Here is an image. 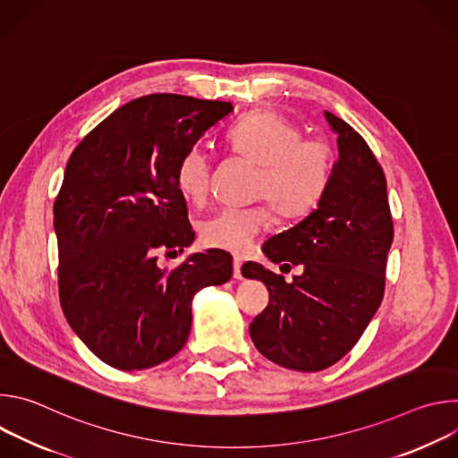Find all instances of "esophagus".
Wrapping results in <instances>:
<instances>
[{
    "label": "esophagus",
    "instance_id": "34e87169",
    "mask_svg": "<svg viewBox=\"0 0 458 458\" xmlns=\"http://www.w3.org/2000/svg\"><path fill=\"white\" fill-rule=\"evenodd\" d=\"M241 267H242V260L241 259H233V279H242Z\"/></svg>",
    "mask_w": 458,
    "mask_h": 458
}]
</instances>
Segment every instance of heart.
<instances>
[{"instance_id":"b5f03b06","label":"heart","mask_w":458,"mask_h":458,"mask_svg":"<svg viewBox=\"0 0 458 458\" xmlns=\"http://www.w3.org/2000/svg\"><path fill=\"white\" fill-rule=\"evenodd\" d=\"M228 143L244 159L260 166L255 195L268 199L286 219L310 214L330 190L335 148L324 136H302L297 123L274 110H255L228 130ZM212 163L193 145L175 168V182L190 201H201L210 190ZM268 207L225 208L201 225V241L230 253H246L270 225Z\"/></svg>"}]
</instances>
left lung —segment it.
<instances>
[{"label":"left lung","instance_id":"left-lung-1","mask_svg":"<svg viewBox=\"0 0 458 458\" xmlns=\"http://www.w3.org/2000/svg\"><path fill=\"white\" fill-rule=\"evenodd\" d=\"M326 121L339 145L330 190L308 217L263 246L272 263L304 272L286 283L253 263L241 270L270 292L250 324L255 348L295 371L330 368L357 344L384 297L394 241L382 166L353 126L330 112Z\"/></svg>","mask_w":458,"mask_h":458}]
</instances>
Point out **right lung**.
Returning a JSON list of instances; mask_svg holds the SVG:
<instances>
[{
	"label": "right lung",
	"instance_id": "1",
	"mask_svg": "<svg viewBox=\"0 0 458 458\" xmlns=\"http://www.w3.org/2000/svg\"><path fill=\"white\" fill-rule=\"evenodd\" d=\"M232 103L150 94L103 119L72 152L54 203L59 302L71 328L112 368L172 359L191 328V297L232 277V257L191 253L159 268V251L193 241L175 168Z\"/></svg>",
	"mask_w": 458,
	"mask_h": 458
}]
</instances>
